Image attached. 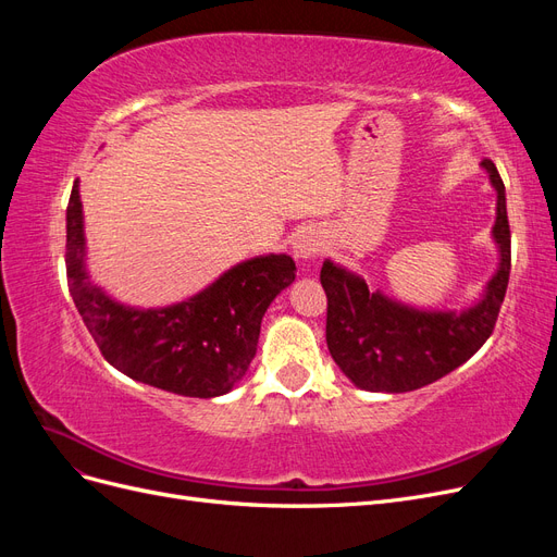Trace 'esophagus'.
Listing matches in <instances>:
<instances>
[{"label": "esophagus", "instance_id": "obj_1", "mask_svg": "<svg viewBox=\"0 0 557 557\" xmlns=\"http://www.w3.org/2000/svg\"><path fill=\"white\" fill-rule=\"evenodd\" d=\"M320 248H323V239H320V234L313 232V230H307V232H301L299 237H297V242L293 246V252H295L297 260L309 262V260H313L318 256Z\"/></svg>", "mask_w": 557, "mask_h": 557}]
</instances>
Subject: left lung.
I'll list each match as a JSON object with an SVG mask.
<instances>
[{
  "mask_svg": "<svg viewBox=\"0 0 557 557\" xmlns=\"http://www.w3.org/2000/svg\"><path fill=\"white\" fill-rule=\"evenodd\" d=\"M497 195L491 237L497 269L481 295L462 309H425L372 288L358 272L325 260L327 348L346 379L367 393H411L465 364L493 334L511 272L507 193L493 160H483Z\"/></svg>",
  "mask_w": 557,
  "mask_h": 557,
  "instance_id": "obj_1",
  "label": "left lung"
}]
</instances>
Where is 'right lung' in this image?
Returning a JSON list of instances; mask_svg holds the SVG:
<instances>
[{"instance_id":"obj_1","label":"right lung","mask_w":557,"mask_h":557,"mask_svg":"<svg viewBox=\"0 0 557 557\" xmlns=\"http://www.w3.org/2000/svg\"><path fill=\"white\" fill-rule=\"evenodd\" d=\"M66 278L74 305L109 364L160 391L211 399L227 395L256 358L269 305L295 281L285 252L242 260L193 297L166 307H129L88 272L78 181L66 207Z\"/></svg>"}]
</instances>
